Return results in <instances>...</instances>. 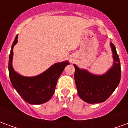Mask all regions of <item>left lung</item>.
<instances>
[{
  "label": "left lung",
  "instance_id": "1",
  "mask_svg": "<svg viewBox=\"0 0 128 128\" xmlns=\"http://www.w3.org/2000/svg\"><path fill=\"white\" fill-rule=\"evenodd\" d=\"M114 63L112 67L102 75H93L79 68L75 64V81L80 98L88 104L106 101L117 88L121 80V64L114 45L110 43Z\"/></svg>",
  "mask_w": 128,
  "mask_h": 128
}]
</instances>
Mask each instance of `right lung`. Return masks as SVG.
<instances>
[{
    "label": "right lung",
    "mask_w": 128,
    "mask_h": 128,
    "mask_svg": "<svg viewBox=\"0 0 128 128\" xmlns=\"http://www.w3.org/2000/svg\"><path fill=\"white\" fill-rule=\"evenodd\" d=\"M16 36L11 48L9 59V73L13 87L24 100L29 104L39 105L49 101L53 96L56 84L65 67L69 65L68 61L56 63L42 74L28 78L16 72L12 66L14 46L18 43Z\"/></svg>",
    "instance_id": "right-lung-1"
}]
</instances>
